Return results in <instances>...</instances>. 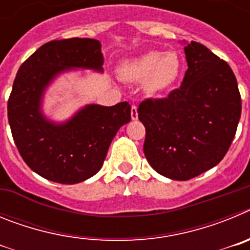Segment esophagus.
<instances>
[{
  "mask_svg": "<svg viewBox=\"0 0 250 250\" xmlns=\"http://www.w3.org/2000/svg\"><path fill=\"white\" fill-rule=\"evenodd\" d=\"M131 119L132 120L138 119V107H136V105L131 106Z\"/></svg>",
  "mask_w": 250,
  "mask_h": 250,
  "instance_id": "1",
  "label": "esophagus"
}]
</instances>
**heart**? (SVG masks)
Segmentation results:
<instances>
[{"label": "heart", "mask_w": 250, "mask_h": 250, "mask_svg": "<svg viewBox=\"0 0 250 250\" xmlns=\"http://www.w3.org/2000/svg\"><path fill=\"white\" fill-rule=\"evenodd\" d=\"M182 65L175 52L150 51L123 66V75L131 81L145 80V89L150 94L167 90L180 76Z\"/></svg>", "instance_id": "b5f03b06"}]
</instances>
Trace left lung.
Instances as JSON below:
<instances>
[{
    "instance_id": "8db88e82",
    "label": "left lung",
    "mask_w": 250,
    "mask_h": 250,
    "mask_svg": "<svg viewBox=\"0 0 250 250\" xmlns=\"http://www.w3.org/2000/svg\"><path fill=\"white\" fill-rule=\"evenodd\" d=\"M184 51L188 70L182 86L165 99H146L138 109L146 131V160L173 180H189L219 164L242 114L230 66L195 41Z\"/></svg>"
}]
</instances>
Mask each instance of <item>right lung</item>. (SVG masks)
I'll list each match as a JSON object with an SVG mask.
<instances>
[{"label":"right lung","instance_id":"1","mask_svg":"<svg viewBox=\"0 0 250 250\" xmlns=\"http://www.w3.org/2000/svg\"><path fill=\"white\" fill-rule=\"evenodd\" d=\"M100 41L54 40L37 48L19 68L7 104L8 123L22 159L35 173L60 184H77L103 167L112 139L131 120V106L86 105L70 120L54 123L41 110L46 87L61 72H103Z\"/></svg>","mask_w":250,"mask_h":250}]
</instances>
